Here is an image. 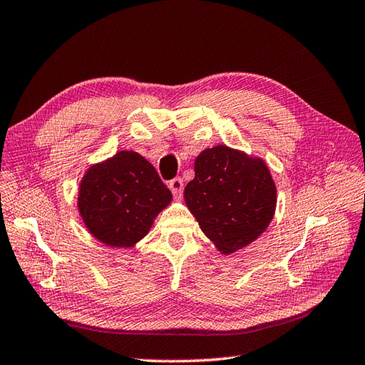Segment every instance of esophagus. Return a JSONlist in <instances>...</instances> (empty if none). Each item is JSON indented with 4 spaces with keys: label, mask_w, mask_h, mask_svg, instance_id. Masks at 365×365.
Listing matches in <instances>:
<instances>
[{
    "label": "esophagus",
    "mask_w": 365,
    "mask_h": 365,
    "mask_svg": "<svg viewBox=\"0 0 365 365\" xmlns=\"http://www.w3.org/2000/svg\"><path fill=\"white\" fill-rule=\"evenodd\" d=\"M170 190L174 194V197H180L182 192H183V180L180 177H175L170 182Z\"/></svg>",
    "instance_id": "34e87169"
}]
</instances>
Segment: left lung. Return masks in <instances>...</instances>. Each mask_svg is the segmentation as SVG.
I'll use <instances>...</instances> for the list:
<instances>
[{
  "instance_id": "left-lung-1",
  "label": "left lung",
  "mask_w": 365,
  "mask_h": 365,
  "mask_svg": "<svg viewBox=\"0 0 365 365\" xmlns=\"http://www.w3.org/2000/svg\"><path fill=\"white\" fill-rule=\"evenodd\" d=\"M194 171L185 202L223 255L247 247L268 228L276 186L262 158L219 145L197 155Z\"/></svg>"
}]
</instances>
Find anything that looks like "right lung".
<instances>
[{
	"instance_id": "right-lung-1",
	"label": "right lung",
	"mask_w": 365,
	"mask_h": 365,
	"mask_svg": "<svg viewBox=\"0 0 365 365\" xmlns=\"http://www.w3.org/2000/svg\"><path fill=\"white\" fill-rule=\"evenodd\" d=\"M171 200L155 168L134 151H120L91 166L78 190V211L88 231L115 248H130L143 239Z\"/></svg>"
}]
</instances>
